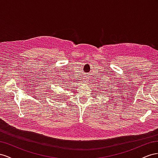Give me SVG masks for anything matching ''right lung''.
<instances>
[{
    "instance_id": "1",
    "label": "right lung",
    "mask_w": 158,
    "mask_h": 158,
    "mask_svg": "<svg viewBox=\"0 0 158 158\" xmlns=\"http://www.w3.org/2000/svg\"><path fill=\"white\" fill-rule=\"evenodd\" d=\"M56 96H59V95H56Z\"/></svg>"
}]
</instances>
